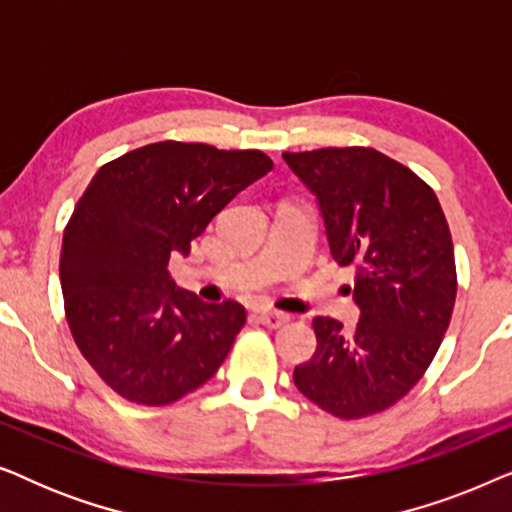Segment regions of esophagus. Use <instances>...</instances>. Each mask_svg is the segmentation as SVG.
<instances>
[{
	"mask_svg": "<svg viewBox=\"0 0 512 512\" xmlns=\"http://www.w3.org/2000/svg\"><path fill=\"white\" fill-rule=\"evenodd\" d=\"M258 321H261V324L268 326V328H279V326H284L286 321H289V314L277 312V310H261V312H258Z\"/></svg>",
	"mask_w": 512,
	"mask_h": 512,
	"instance_id": "34e87169",
	"label": "esophagus"
}]
</instances>
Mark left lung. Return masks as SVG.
<instances>
[{"instance_id":"8db88e82","label":"left lung","mask_w":512,"mask_h":512,"mask_svg":"<svg viewBox=\"0 0 512 512\" xmlns=\"http://www.w3.org/2000/svg\"><path fill=\"white\" fill-rule=\"evenodd\" d=\"M317 195L331 254L354 265V331L314 317L317 352L293 370L298 391L340 419L377 415L431 366L457 298L443 207L415 172L370 149L282 153Z\"/></svg>"}]
</instances>
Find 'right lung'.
<instances>
[{"label": "right lung", "instance_id": "obj_1", "mask_svg": "<svg viewBox=\"0 0 512 512\" xmlns=\"http://www.w3.org/2000/svg\"><path fill=\"white\" fill-rule=\"evenodd\" d=\"M270 170L263 151L172 139L97 170L62 235L60 284L76 347L118 396L170 405L219 370L247 312L179 289L167 263Z\"/></svg>", "mask_w": 512, "mask_h": 512}]
</instances>
